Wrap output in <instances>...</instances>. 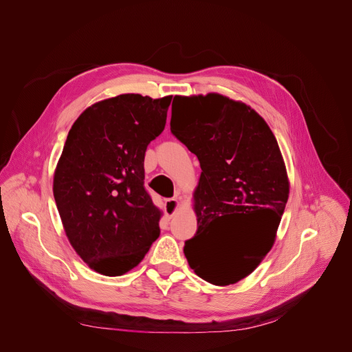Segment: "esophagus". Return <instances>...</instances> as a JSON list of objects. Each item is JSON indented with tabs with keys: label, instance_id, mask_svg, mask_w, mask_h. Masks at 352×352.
Listing matches in <instances>:
<instances>
[{
	"label": "esophagus",
	"instance_id": "esophagus-1",
	"mask_svg": "<svg viewBox=\"0 0 352 352\" xmlns=\"http://www.w3.org/2000/svg\"><path fill=\"white\" fill-rule=\"evenodd\" d=\"M178 206H179L178 198L165 199V215H166V218H171L177 212Z\"/></svg>",
	"mask_w": 352,
	"mask_h": 352
}]
</instances>
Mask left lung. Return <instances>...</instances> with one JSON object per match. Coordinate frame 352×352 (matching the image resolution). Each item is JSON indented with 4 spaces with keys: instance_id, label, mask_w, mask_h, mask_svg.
<instances>
[{
    "instance_id": "obj_1",
    "label": "left lung",
    "mask_w": 352,
    "mask_h": 352,
    "mask_svg": "<svg viewBox=\"0 0 352 352\" xmlns=\"http://www.w3.org/2000/svg\"><path fill=\"white\" fill-rule=\"evenodd\" d=\"M170 125L202 170L198 230L184 254L202 280L235 284L268 254L285 210L289 186L278 142L254 109L219 94L175 96Z\"/></svg>"
}]
</instances>
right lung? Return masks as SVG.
I'll return each instance as SVG.
<instances>
[{"label":"right lung","instance_id":"1","mask_svg":"<svg viewBox=\"0 0 352 352\" xmlns=\"http://www.w3.org/2000/svg\"><path fill=\"white\" fill-rule=\"evenodd\" d=\"M171 98L104 100L84 111L65 140L54 198L71 245L102 275L133 270L160 236L161 211L144 187V158L164 131Z\"/></svg>","mask_w":352,"mask_h":352}]
</instances>
